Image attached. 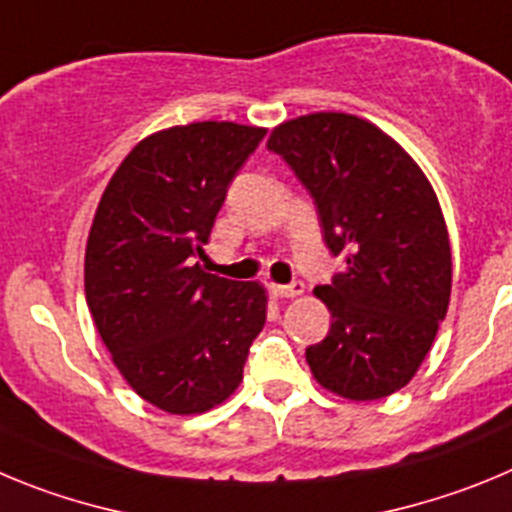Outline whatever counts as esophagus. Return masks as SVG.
I'll return each instance as SVG.
<instances>
[{
    "label": "esophagus",
    "instance_id": "obj_1",
    "mask_svg": "<svg viewBox=\"0 0 512 512\" xmlns=\"http://www.w3.org/2000/svg\"><path fill=\"white\" fill-rule=\"evenodd\" d=\"M303 288H306V285H303L301 280H293V283H288V285L270 283V293H273L275 298H296V296H301Z\"/></svg>",
    "mask_w": 512,
    "mask_h": 512
}]
</instances>
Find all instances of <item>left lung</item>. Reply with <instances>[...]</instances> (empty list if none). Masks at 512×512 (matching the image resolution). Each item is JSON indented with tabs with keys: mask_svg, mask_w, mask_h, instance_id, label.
<instances>
[{
	"mask_svg": "<svg viewBox=\"0 0 512 512\" xmlns=\"http://www.w3.org/2000/svg\"><path fill=\"white\" fill-rule=\"evenodd\" d=\"M267 150L311 193L342 273L316 296L331 329L306 359L326 390L377 400L416 375L451 293V247L436 193L398 142L342 112L290 119Z\"/></svg>",
	"mask_w": 512,
	"mask_h": 512,
	"instance_id": "left-lung-1",
	"label": "left lung"
}]
</instances>
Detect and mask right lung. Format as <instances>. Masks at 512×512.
I'll return each instance as SVG.
<instances>
[{
	"label": "right lung",
	"instance_id": "1",
	"mask_svg": "<svg viewBox=\"0 0 512 512\" xmlns=\"http://www.w3.org/2000/svg\"><path fill=\"white\" fill-rule=\"evenodd\" d=\"M262 137L234 122L158 132L124 158L96 209L86 303L124 380L168 413H204L229 398L265 326L262 285L196 262Z\"/></svg>",
	"mask_w": 512,
	"mask_h": 512
}]
</instances>
